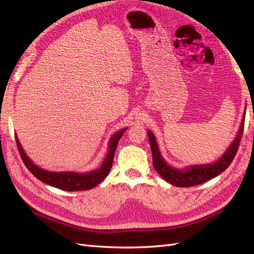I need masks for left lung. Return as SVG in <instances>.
Instances as JSON below:
<instances>
[{
  "mask_svg": "<svg viewBox=\"0 0 254 254\" xmlns=\"http://www.w3.org/2000/svg\"><path fill=\"white\" fill-rule=\"evenodd\" d=\"M245 113L242 120V124L240 131H238L234 142L231 146L228 148L226 153L222 156L216 163L210 164V165H198V166H191L187 171H179L175 170V168L168 166L163 158L161 157L160 151L158 148V144L156 142L155 136L151 133V131H147L148 139L150 143V148L152 152V163L153 167L157 171V173L162 177V178L167 181L168 183L173 184V186L179 187V188H190L198 186V184L204 183L213 179L214 177L218 176L224 171H226L228 166L232 163L234 157L236 156V152L240 147V143L244 132V125H245Z\"/></svg>",
  "mask_w": 254,
  "mask_h": 254,
  "instance_id": "obj_1",
  "label": "left lung"
}]
</instances>
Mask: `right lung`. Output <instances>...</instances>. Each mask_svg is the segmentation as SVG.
<instances>
[{
    "mask_svg": "<svg viewBox=\"0 0 254 254\" xmlns=\"http://www.w3.org/2000/svg\"><path fill=\"white\" fill-rule=\"evenodd\" d=\"M126 129H123L121 131L115 133L112 139L110 140L109 146V152L107 155L104 163L102 166L98 168L97 171L88 173V174H77V173H52L43 171L41 168L36 166L29 158L25 155L24 150L22 149V146L19 143L18 137L16 135V142L17 147L19 150L20 156L24 162L27 170L32 173L37 179L40 181L49 184L51 187L57 188L67 191H74V190H87L90 189H93L97 184L101 183L107 176H108L112 164H113V157L115 149L119 144V141L124 134Z\"/></svg>",
    "mask_w": 254,
    "mask_h": 254,
    "instance_id": "obj_1",
    "label": "right lung"
}]
</instances>
